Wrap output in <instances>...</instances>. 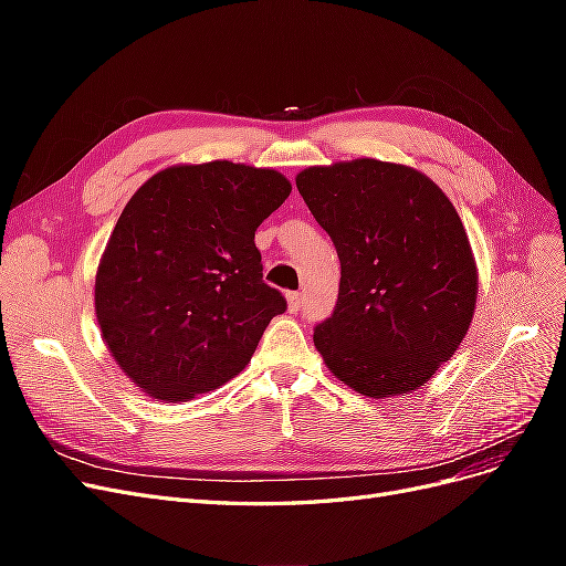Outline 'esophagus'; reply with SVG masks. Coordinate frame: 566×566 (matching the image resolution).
<instances>
[{
  "label": "esophagus",
  "mask_w": 566,
  "mask_h": 566,
  "mask_svg": "<svg viewBox=\"0 0 566 566\" xmlns=\"http://www.w3.org/2000/svg\"><path fill=\"white\" fill-rule=\"evenodd\" d=\"M302 310V295L300 293H287V312L295 314Z\"/></svg>",
  "instance_id": "1"
}]
</instances>
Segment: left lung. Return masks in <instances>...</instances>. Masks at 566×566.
<instances>
[{
    "instance_id": "1",
    "label": "left lung",
    "mask_w": 566,
    "mask_h": 566,
    "mask_svg": "<svg viewBox=\"0 0 566 566\" xmlns=\"http://www.w3.org/2000/svg\"><path fill=\"white\" fill-rule=\"evenodd\" d=\"M342 264L337 306L314 345L337 380L368 399L406 397L468 335L479 271L462 219L420 169L375 158L295 177Z\"/></svg>"
}]
</instances>
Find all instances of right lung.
<instances>
[{
  "label": "right lung",
  "mask_w": 566,
  "mask_h": 566,
  "mask_svg": "<svg viewBox=\"0 0 566 566\" xmlns=\"http://www.w3.org/2000/svg\"><path fill=\"white\" fill-rule=\"evenodd\" d=\"M293 191L271 167L172 165L139 186L101 254L94 312L119 370L179 403L241 373L285 312L254 231Z\"/></svg>",
  "instance_id": "right-lung-1"
}]
</instances>
